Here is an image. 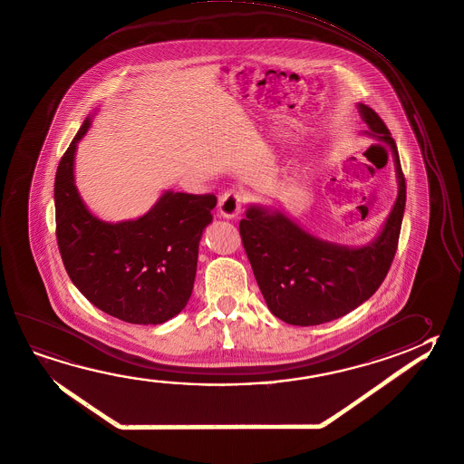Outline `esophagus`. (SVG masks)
Returning <instances> with one entry per match:
<instances>
[{"instance_id":"1","label":"esophagus","mask_w":464,"mask_h":464,"mask_svg":"<svg viewBox=\"0 0 464 464\" xmlns=\"http://www.w3.org/2000/svg\"><path fill=\"white\" fill-rule=\"evenodd\" d=\"M241 208H243V197L235 190L225 192L218 200V212L223 218H228V220L235 218L241 212Z\"/></svg>"}]
</instances>
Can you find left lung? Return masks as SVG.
I'll list each match as a JSON object with an SVG mask.
<instances>
[{"label":"left lung","instance_id":"obj_1","mask_svg":"<svg viewBox=\"0 0 464 464\" xmlns=\"http://www.w3.org/2000/svg\"><path fill=\"white\" fill-rule=\"evenodd\" d=\"M370 137L391 148L398 197L380 235L349 247L301 228L282 210L249 205L239 235L260 293L274 316L293 325H317L345 316L373 295L398 249L406 207V179L390 130L372 107L358 104Z\"/></svg>","mask_w":464,"mask_h":464}]
</instances>
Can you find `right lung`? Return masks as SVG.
<instances>
[{
	"label": "right lung",
	"instance_id": "1",
	"mask_svg": "<svg viewBox=\"0 0 464 464\" xmlns=\"http://www.w3.org/2000/svg\"><path fill=\"white\" fill-rule=\"evenodd\" d=\"M91 121L88 115L55 176L63 266L74 286L101 311L130 324H163L186 308L192 295L198 243L212 223L217 197L166 190L137 220H101L74 184L76 145Z\"/></svg>",
	"mask_w": 464,
	"mask_h": 464
}]
</instances>
